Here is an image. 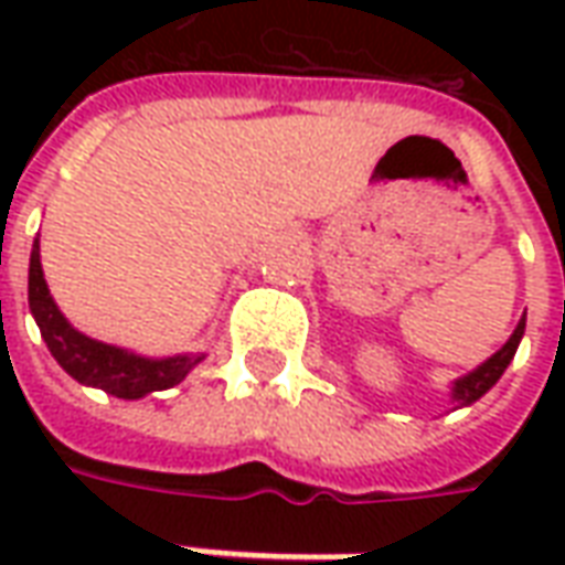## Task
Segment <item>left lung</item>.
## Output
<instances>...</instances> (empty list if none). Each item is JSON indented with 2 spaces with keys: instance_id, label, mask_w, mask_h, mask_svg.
<instances>
[{
  "instance_id": "8db88e82",
  "label": "left lung",
  "mask_w": 565,
  "mask_h": 565,
  "mask_svg": "<svg viewBox=\"0 0 565 565\" xmlns=\"http://www.w3.org/2000/svg\"><path fill=\"white\" fill-rule=\"evenodd\" d=\"M523 330H526V318H521V323L514 327L511 332V339L502 348H499L497 354L484 360L481 366L469 372V375H462L460 381H454V387H450V399L457 403V408L462 405H472L475 399H481L499 379H502V372L509 369V363L514 360V351H518V344L523 339Z\"/></svg>"
}]
</instances>
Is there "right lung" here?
<instances>
[{
	"instance_id": "obj_1",
	"label": "right lung",
	"mask_w": 565,
	"mask_h": 565,
	"mask_svg": "<svg viewBox=\"0 0 565 565\" xmlns=\"http://www.w3.org/2000/svg\"><path fill=\"white\" fill-rule=\"evenodd\" d=\"M30 311L47 351L54 354L60 366L66 369L72 379L87 387L111 393L117 399H141L153 391H169L186 379V372L202 363V354H178L150 360L139 356L115 344L96 342L90 335L78 332L63 311L56 308L54 296L44 284L42 257H39V238L30 254Z\"/></svg>"
}]
</instances>
